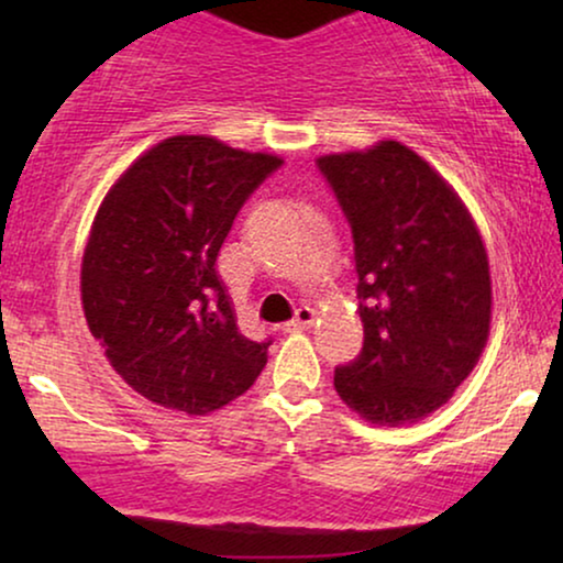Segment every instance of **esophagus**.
I'll return each mask as SVG.
<instances>
[{
	"instance_id": "esophagus-1",
	"label": "esophagus",
	"mask_w": 563,
	"mask_h": 563,
	"mask_svg": "<svg viewBox=\"0 0 563 563\" xmlns=\"http://www.w3.org/2000/svg\"><path fill=\"white\" fill-rule=\"evenodd\" d=\"M314 322V310L312 307H307V305H302L299 307V310L295 312V318H291L289 322H284V330H287V333H299V330H307Z\"/></svg>"
}]
</instances>
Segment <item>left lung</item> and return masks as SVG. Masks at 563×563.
<instances>
[{"label":"left lung","mask_w":563,"mask_h":563,"mask_svg":"<svg viewBox=\"0 0 563 563\" xmlns=\"http://www.w3.org/2000/svg\"><path fill=\"white\" fill-rule=\"evenodd\" d=\"M353 233L364 349L335 391L376 426L426 418L472 374L489 335L492 279L456 191L397 141L318 158Z\"/></svg>","instance_id":"obj_1"}]
</instances>
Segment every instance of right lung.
Segmentation results:
<instances>
[{
  "instance_id": "obj_1",
  "label": "right lung",
  "mask_w": 563,
  "mask_h": 563,
  "mask_svg": "<svg viewBox=\"0 0 563 563\" xmlns=\"http://www.w3.org/2000/svg\"><path fill=\"white\" fill-rule=\"evenodd\" d=\"M284 164L210 135L145 151L107 191L81 261V305L114 372L151 402L207 415L266 366L238 330L218 253L253 191Z\"/></svg>"
}]
</instances>
